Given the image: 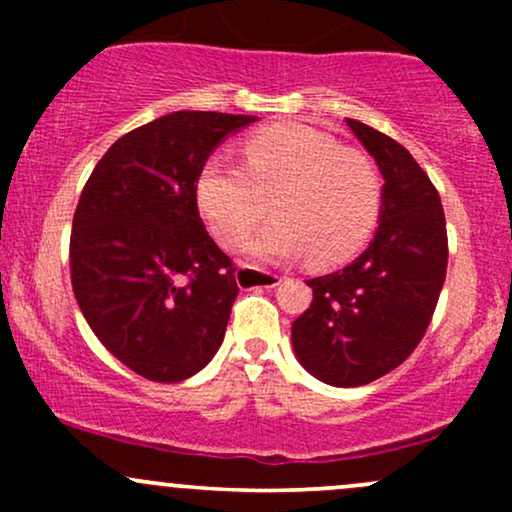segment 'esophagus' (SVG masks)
I'll return each instance as SVG.
<instances>
[{
  "label": "esophagus",
  "instance_id": "34e87169",
  "mask_svg": "<svg viewBox=\"0 0 512 512\" xmlns=\"http://www.w3.org/2000/svg\"><path fill=\"white\" fill-rule=\"evenodd\" d=\"M238 281L245 286H264V289H274V286L281 284V276L264 272V269H255V267H240Z\"/></svg>",
  "mask_w": 512,
  "mask_h": 512
}]
</instances>
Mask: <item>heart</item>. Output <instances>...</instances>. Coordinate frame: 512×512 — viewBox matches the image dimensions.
Wrapping results in <instances>:
<instances>
[{
    "instance_id": "obj_1",
    "label": "heart",
    "mask_w": 512,
    "mask_h": 512,
    "mask_svg": "<svg viewBox=\"0 0 512 512\" xmlns=\"http://www.w3.org/2000/svg\"><path fill=\"white\" fill-rule=\"evenodd\" d=\"M243 154L245 166L211 156L195 182L199 214L221 245L240 248L272 199L276 219L250 245L260 260L308 255L334 267L373 236L383 182L366 156L301 122L257 129Z\"/></svg>"
}]
</instances>
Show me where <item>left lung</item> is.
I'll use <instances>...</instances> for the list:
<instances>
[{"label":"left lung","instance_id":"1","mask_svg":"<svg viewBox=\"0 0 512 512\" xmlns=\"http://www.w3.org/2000/svg\"><path fill=\"white\" fill-rule=\"evenodd\" d=\"M346 125L385 180L380 226L354 262L308 281L313 303L291 327L301 366L334 387L368 385L407 361L448 269L445 214L433 182L395 139L358 120Z\"/></svg>","mask_w":512,"mask_h":512}]
</instances>
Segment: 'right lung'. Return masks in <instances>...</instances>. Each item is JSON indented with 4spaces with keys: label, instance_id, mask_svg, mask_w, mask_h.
Masks as SVG:
<instances>
[{
    "label": "right lung",
    "instance_id": "right-lung-1",
    "mask_svg": "<svg viewBox=\"0 0 512 512\" xmlns=\"http://www.w3.org/2000/svg\"><path fill=\"white\" fill-rule=\"evenodd\" d=\"M255 115L178 110L105 151L74 211L72 289L88 327L129 370L180 383L214 358L238 296L236 267L199 219L211 151Z\"/></svg>",
    "mask_w": 512,
    "mask_h": 512
}]
</instances>
